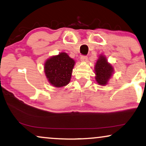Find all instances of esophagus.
<instances>
[{
	"label": "esophagus",
	"mask_w": 146,
	"mask_h": 146,
	"mask_svg": "<svg viewBox=\"0 0 146 146\" xmlns=\"http://www.w3.org/2000/svg\"><path fill=\"white\" fill-rule=\"evenodd\" d=\"M81 61H83V62H85L87 60V56H86V55H81Z\"/></svg>",
	"instance_id": "obj_1"
}]
</instances>
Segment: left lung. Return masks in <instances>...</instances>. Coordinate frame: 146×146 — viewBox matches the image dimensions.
Segmentation results:
<instances>
[{
  "label": "left lung",
  "mask_w": 146,
  "mask_h": 146,
  "mask_svg": "<svg viewBox=\"0 0 146 146\" xmlns=\"http://www.w3.org/2000/svg\"><path fill=\"white\" fill-rule=\"evenodd\" d=\"M95 80L98 85L104 86L107 85L110 78L114 73V68L108 62L106 57L103 55H100L94 65Z\"/></svg>",
  "instance_id": "8db88e82"
}]
</instances>
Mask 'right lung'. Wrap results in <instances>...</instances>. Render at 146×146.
Returning <instances> with one entry per match:
<instances>
[{
  "mask_svg": "<svg viewBox=\"0 0 146 146\" xmlns=\"http://www.w3.org/2000/svg\"><path fill=\"white\" fill-rule=\"evenodd\" d=\"M75 63V60L65 52L48 58L44 63V72L49 83L57 88L68 85Z\"/></svg>",
  "mask_w": 146,
  "mask_h": 146,
  "instance_id": "obj_1",
  "label": "right lung"
}]
</instances>
